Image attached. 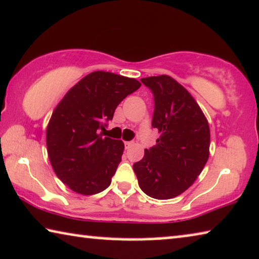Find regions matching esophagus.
<instances>
[{
  "instance_id": "34e87169",
  "label": "esophagus",
  "mask_w": 259,
  "mask_h": 259,
  "mask_svg": "<svg viewBox=\"0 0 259 259\" xmlns=\"http://www.w3.org/2000/svg\"><path fill=\"white\" fill-rule=\"evenodd\" d=\"M133 145H134V144H133L132 141H126V142H125V148H126V149H130L131 147H132Z\"/></svg>"
}]
</instances>
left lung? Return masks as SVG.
Listing matches in <instances>:
<instances>
[{"instance_id": "1", "label": "left lung", "mask_w": 259, "mask_h": 259, "mask_svg": "<svg viewBox=\"0 0 259 259\" xmlns=\"http://www.w3.org/2000/svg\"><path fill=\"white\" fill-rule=\"evenodd\" d=\"M154 96L152 126L159 131L156 145L145 149L133 164L142 192L169 200L186 192L209 157L210 130L193 96L167 74L142 78Z\"/></svg>"}]
</instances>
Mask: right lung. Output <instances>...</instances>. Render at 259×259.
Here are the masks:
<instances>
[{
  "instance_id": "1",
  "label": "right lung",
  "mask_w": 259,
  "mask_h": 259,
  "mask_svg": "<svg viewBox=\"0 0 259 259\" xmlns=\"http://www.w3.org/2000/svg\"><path fill=\"white\" fill-rule=\"evenodd\" d=\"M140 86L134 78L95 71L71 88L52 112L48 155L56 175L74 193L93 195L111 185L125 146L99 130Z\"/></svg>"
}]
</instances>
